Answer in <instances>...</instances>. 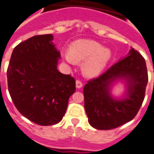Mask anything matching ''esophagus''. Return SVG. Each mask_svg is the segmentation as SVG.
<instances>
[{"label": "esophagus", "mask_w": 154, "mask_h": 154, "mask_svg": "<svg viewBox=\"0 0 154 154\" xmlns=\"http://www.w3.org/2000/svg\"><path fill=\"white\" fill-rule=\"evenodd\" d=\"M82 87H83L82 82L80 81V80H76V87L78 88V89H80V88H81Z\"/></svg>", "instance_id": "esophagus-1"}]
</instances>
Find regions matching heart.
I'll list each match as a JSON object with an SVG mask.
<instances>
[{
    "instance_id": "obj_1",
    "label": "heart",
    "mask_w": 154,
    "mask_h": 154,
    "mask_svg": "<svg viewBox=\"0 0 154 154\" xmlns=\"http://www.w3.org/2000/svg\"><path fill=\"white\" fill-rule=\"evenodd\" d=\"M63 57L69 63L84 61L83 70L87 76L95 77L100 74L111 57V51L92 40L80 39L72 43L70 52L63 53Z\"/></svg>"
}]
</instances>
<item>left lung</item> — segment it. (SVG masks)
<instances>
[{
	"instance_id": "left-lung-1",
	"label": "left lung",
	"mask_w": 154,
	"mask_h": 154,
	"mask_svg": "<svg viewBox=\"0 0 154 154\" xmlns=\"http://www.w3.org/2000/svg\"><path fill=\"white\" fill-rule=\"evenodd\" d=\"M147 82L144 58L131 48L125 57L84 86V107L89 124L106 131L131 121L142 105ZM119 82L124 84L125 91L116 97L112 91Z\"/></svg>"
}]
</instances>
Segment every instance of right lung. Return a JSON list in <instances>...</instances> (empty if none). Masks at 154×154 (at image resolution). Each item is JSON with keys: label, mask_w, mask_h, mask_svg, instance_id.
Listing matches in <instances>:
<instances>
[{"label": "right lung", "mask_w": 154, "mask_h": 154, "mask_svg": "<svg viewBox=\"0 0 154 154\" xmlns=\"http://www.w3.org/2000/svg\"><path fill=\"white\" fill-rule=\"evenodd\" d=\"M52 34L30 37L15 47L8 65V91L23 116L41 126L62 120L75 80L57 70L60 51Z\"/></svg>", "instance_id": "right-lung-1"}]
</instances>
